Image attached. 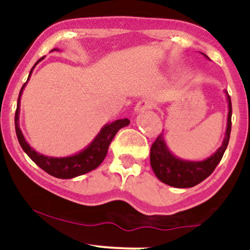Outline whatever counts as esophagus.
I'll use <instances>...</instances> for the list:
<instances>
[{
	"label": "esophagus",
	"instance_id": "obj_1",
	"mask_svg": "<svg viewBox=\"0 0 250 250\" xmlns=\"http://www.w3.org/2000/svg\"><path fill=\"white\" fill-rule=\"evenodd\" d=\"M153 107V102L149 101V100H141V101L137 102V104L135 105V113H145Z\"/></svg>",
	"mask_w": 250,
	"mask_h": 250
}]
</instances>
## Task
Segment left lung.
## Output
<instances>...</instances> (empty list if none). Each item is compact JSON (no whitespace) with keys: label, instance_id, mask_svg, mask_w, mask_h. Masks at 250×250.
Here are the masks:
<instances>
[{"label":"left lung","instance_id":"8db88e82","mask_svg":"<svg viewBox=\"0 0 250 250\" xmlns=\"http://www.w3.org/2000/svg\"><path fill=\"white\" fill-rule=\"evenodd\" d=\"M205 55V54H203ZM207 57V55H205ZM228 100V120H227L226 136L222 146L216 153L203 161H186L176 157L169 150L162 134L157 136L150 148V166L155 175L161 182L175 188H190L206 180L219 165L227 146L231 130V101L227 93Z\"/></svg>","mask_w":250,"mask_h":250}]
</instances>
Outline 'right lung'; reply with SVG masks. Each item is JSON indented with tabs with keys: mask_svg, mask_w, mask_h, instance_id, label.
I'll list each match as a JSON object with an SVG mask.
<instances>
[{
	"mask_svg": "<svg viewBox=\"0 0 250 250\" xmlns=\"http://www.w3.org/2000/svg\"><path fill=\"white\" fill-rule=\"evenodd\" d=\"M54 50H59V49L55 48V49H53L51 51ZM41 60H43V57H41V59L35 63V65L41 61ZM35 65H34V67H35ZM33 69L30 70V74L31 71H33ZM28 80H29V77H28ZM25 83L22 85L21 91H20L19 100H17L16 113H15V130H16L17 140H19L20 145H21V147L24 150V153L27 154L40 168L43 169L45 173L51 175V176L57 177V179H73V177L89 173V171L94 170V169L99 167V166L102 163L103 160H104L105 155L108 153L109 145H110L111 140L114 139V136H115L117 131L130 123V121H129L128 119L116 120V121H114L113 123H108V125H105L104 127L100 130V133L96 135V137L93 140V142H91L87 148L83 149L82 151H80L79 154L71 155V156H67V157L45 156V155L37 153V151L34 150V149L28 145V142L25 141L23 134H22L21 129H20V125H19L20 99H21L22 91H23Z\"/></svg>",
	"mask_w": 250,
	"mask_h": 250,
	"instance_id": "add662e5",
	"label": "right lung"
}]
</instances>
